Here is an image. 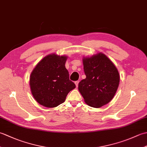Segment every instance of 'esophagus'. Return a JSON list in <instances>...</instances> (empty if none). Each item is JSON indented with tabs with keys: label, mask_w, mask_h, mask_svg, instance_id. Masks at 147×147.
Instances as JSON below:
<instances>
[{
	"label": "esophagus",
	"mask_w": 147,
	"mask_h": 147,
	"mask_svg": "<svg viewBox=\"0 0 147 147\" xmlns=\"http://www.w3.org/2000/svg\"><path fill=\"white\" fill-rule=\"evenodd\" d=\"M74 83H75L76 85V86L78 87V83H79V81H76V82H74Z\"/></svg>",
	"instance_id": "obj_1"
}]
</instances>
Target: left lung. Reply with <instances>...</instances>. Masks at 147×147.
Here are the masks:
<instances>
[{
  "label": "left lung",
  "mask_w": 147,
  "mask_h": 147,
  "mask_svg": "<svg viewBox=\"0 0 147 147\" xmlns=\"http://www.w3.org/2000/svg\"><path fill=\"white\" fill-rule=\"evenodd\" d=\"M83 64L86 78L79 83V91L86 104L101 107L108 104L117 92L120 80L117 69L102 53L83 57Z\"/></svg>",
  "instance_id": "1"
}]
</instances>
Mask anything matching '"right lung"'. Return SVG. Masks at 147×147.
Returning <instances> with one entry per match:
<instances>
[{
	"mask_svg": "<svg viewBox=\"0 0 147 147\" xmlns=\"http://www.w3.org/2000/svg\"><path fill=\"white\" fill-rule=\"evenodd\" d=\"M67 57L49 54L43 57L30 75L31 91L36 101L44 107H55L62 104L68 93L76 88L69 80L65 67Z\"/></svg>",
	"mask_w": 147,
	"mask_h": 147,
	"instance_id": "add662e5",
	"label": "right lung"
}]
</instances>
